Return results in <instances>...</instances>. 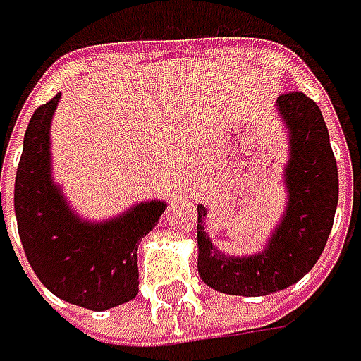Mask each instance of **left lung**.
<instances>
[{
  "instance_id": "8db88e82",
  "label": "left lung",
  "mask_w": 361,
  "mask_h": 361,
  "mask_svg": "<svg viewBox=\"0 0 361 361\" xmlns=\"http://www.w3.org/2000/svg\"><path fill=\"white\" fill-rule=\"evenodd\" d=\"M279 109L290 130L288 207L268 247L250 258H227L209 242L203 227L207 211L197 207L199 274L227 295L262 297L288 288L315 266L334 227L339 178L321 109L300 91L280 95Z\"/></svg>"
}]
</instances>
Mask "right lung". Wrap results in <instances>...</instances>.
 Returning a JSON list of instances; mask_svg holds the SVG:
<instances>
[{"mask_svg":"<svg viewBox=\"0 0 361 361\" xmlns=\"http://www.w3.org/2000/svg\"><path fill=\"white\" fill-rule=\"evenodd\" d=\"M59 99L56 93L40 105L27 123L13 189L18 233L32 270L52 295L105 311L137 295V243L166 205L150 201L101 226L73 217L50 183L48 128Z\"/></svg>","mask_w":361,"mask_h":361,"instance_id":"1","label":"right lung"}]
</instances>
